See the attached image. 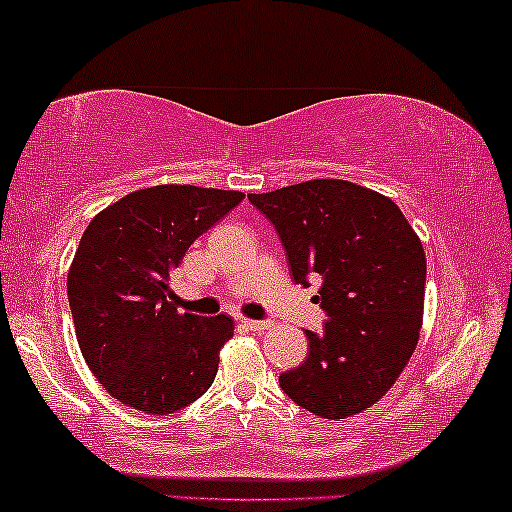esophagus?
I'll use <instances>...</instances> for the list:
<instances>
[{"mask_svg": "<svg viewBox=\"0 0 512 512\" xmlns=\"http://www.w3.org/2000/svg\"><path fill=\"white\" fill-rule=\"evenodd\" d=\"M244 326L251 328V331H265V328H270V321L268 319H244Z\"/></svg>", "mask_w": 512, "mask_h": 512, "instance_id": "1", "label": "esophagus"}]
</instances>
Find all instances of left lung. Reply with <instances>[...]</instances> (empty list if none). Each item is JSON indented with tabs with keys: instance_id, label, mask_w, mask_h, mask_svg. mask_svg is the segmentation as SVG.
I'll return each instance as SVG.
<instances>
[{
	"instance_id": "left-lung-1",
	"label": "left lung",
	"mask_w": 512,
	"mask_h": 512,
	"mask_svg": "<svg viewBox=\"0 0 512 512\" xmlns=\"http://www.w3.org/2000/svg\"><path fill=\"white\" fill-rule=\"evenodd\" d=\"M249 202L277 230L291 279L310 286L326 312L305 331L307 359L279 375L293 403L324 419H345L387 394L408 366L424 310L426 258L394 202L340 179H314Z\"/></svg>"
}]
</instances>
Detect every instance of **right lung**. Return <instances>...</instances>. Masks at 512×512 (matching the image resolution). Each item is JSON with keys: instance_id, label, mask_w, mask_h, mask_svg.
<instances>
[{"instance_id": "obj_1", "label": "right lung", "mask_w": 512, "mask_h": 512, "mask_svg": "<svg viewBox=\"0 0 512 512\" xmlns=\"http://www.w3.org/2000/svg\"><path fill=\"white\" fill-rule=\"evenodd\" d=\"M242 198L153 186L88 223L67 275L69 310L88 368L121 403L170 415L212 387L233 319L179 314L170 279L188 247Z\"/></svg>"}]
</instances>
